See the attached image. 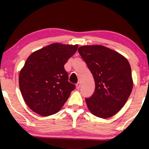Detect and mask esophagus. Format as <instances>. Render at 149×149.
Masks as SVG:
<instances>
[{"label":"esophagus","mask_w":149,"mask_h":149,"mask_svg":"<svg viewBox=\"0 0 149 149\" xmlns=\"http://www.w3.org/2000/svg\"><path fill=\"white\" fill-rule=\"evenodd\" d=\"M80 87H81V84H80V83H77V84H76V88L77 89H79V88H80Z\"/></svg>","instance_id":"obj_1"}]
</instances>
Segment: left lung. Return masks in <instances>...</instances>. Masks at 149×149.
Wrapping results in <instances>:
<instances>
[{"mask_svg":"<svg viewBox=\"0 0 149 149\" xmlns=\"http://www.w3.org/2000/svg\"><path fill=\"white\" fill-rule=\"evenodd\" d=\"M78 51L95 85L93 95L85 98L87 107L96 117H111L121 110L132 92L129 62L118 52L102 45L82 46Z\"/></svg>","mask_w":149,"mask_h":149,"instance_id":"8db88e82","label":"left lung"}]
</instances>
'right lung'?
Instances as JSON below:
<instances>
[{"label":"right lung","instance_id":"obj_1","mask_svg":"<svg viewBox=\"0 0 149 149\" xmlns=\"http://www.w3.org/2000/svg\"><path fill=\"white\" fill-rule=\"evenodd\" d=\"M77 49L78 45L56 42L28 57L19 72V85L32 111L45 117L58 113L64 106L76 87L68 81L64 66Z\"/></svg>","mask_w":149,"mask_h":149}]
</instances>
